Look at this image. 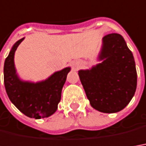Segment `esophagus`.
<instances>
[{
    "mask_svg": "<svg viewBox=\"0 0 146 146\" xmlns=\"http://www.w3.org/2000/svg\"><path fill=\"white\" fill-rule=\"evenodd\" d=\"M78 67H79L78 65H76V66H75V68H77H77H78Z\"/></svg>",
    "mask_w": 146,
    "mask_h": 146,
    "instance_id": "34e87169",
    "label": "esophagus"
}]
</instances>
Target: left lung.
<instances>
[{"label": "left lung", "mask_w": 146, "mask_h": 146, "mask_svg": "<svg viewBox=\"0 0 146 146\" xmlns=\"http://www.w3.org/2000/svg\"><path fill=\"white\" fill-rule=\"evenodd\" d=\"M103 60L78 75L91 106L112 113L122 110L137 89V70L133 53L122 36L110 33L103 37L99 56Z\"/></svg>", "instance_id": "obj_1"}]
</instances>
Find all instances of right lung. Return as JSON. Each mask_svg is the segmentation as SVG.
I'll list each match as a JSON object with an SVG mask.
<instances>
[{
  "label": "right lung",
  "instance_id": "add662e5",
  "mask_svg": "<svg viewBox=\"0 0 146 146\" xmlns=\"http://www.w3.org/2000/svg\"><path fill=\"white\" fill-rule=\"evenodd\" d=\"M24 40H19L13 46L5 60L4 82L12 103L29 117L40 119L48 117L57 110L61 90L70 68L56 72L44 81L31 83L19 79L14 67V53Z\"/></svg>",
  "mask_w": 146,
  "mask_h": 146
}]
</instances>
